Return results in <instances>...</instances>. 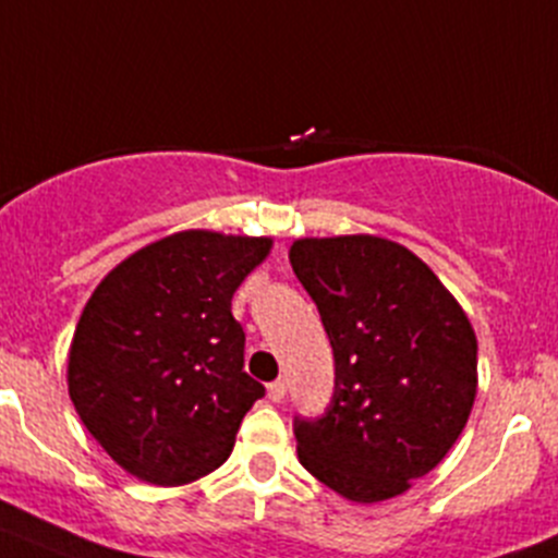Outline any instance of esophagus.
<instances>
[{
    "label": "esophagus",
    "instance_id": "esophagus-1",
    "mask_svg": "<svg viewBox=\"0 0 558 558\" xmlns=\"http://www.w3.org/2000/svg\"><path fill=\"white\" fill-rule=\"evenodd\" d=\"M267 395H269V400H272V403H280V400L286 398V381H272V384H269Z\"/></svg>",
    "mask_w": 558,
    "mask_h": 558
}]
</instances>
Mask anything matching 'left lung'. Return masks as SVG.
<instances>
[{
  "instance_id": "8db88e82",
  "label": "left lung",
  "mask_w": 558,
  "mask_h": 558,
  "mask_svg": "<svg viewBox=\"0 0 558 558\" xmlns=\"http://www.w3.org/2000/svg\"><path fill=\"white\" fill-rule=\"evenodd\" d=\"M294 275L335 351L322 420H296L300 463L356 505L405 494L463 434L477 398V335L434 269L376 234L300 236Z\"/></svg>"
}]
</instances>
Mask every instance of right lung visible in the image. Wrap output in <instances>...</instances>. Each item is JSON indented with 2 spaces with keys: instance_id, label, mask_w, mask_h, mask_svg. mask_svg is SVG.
I'll use <instances>...</instances> for the list:
<instances>
[{
  "instance_id": "add662e5",
  "label": "right lung",
  "mask_w": 558,
  "mask_h": 558,
  "mask_svg": "<svg viewBox=\"0 0 558 558\" xmlns=\"http://www.w3.org/2000/svg\"><path fill=\"white\" fill-rule=\"evenodd\" d=\"M272 236L187 229L149 242L97 283L68 351V392L117 466L177 488L231 456L264 395L231 296Z\"/></svg>"
}]
</instances>
